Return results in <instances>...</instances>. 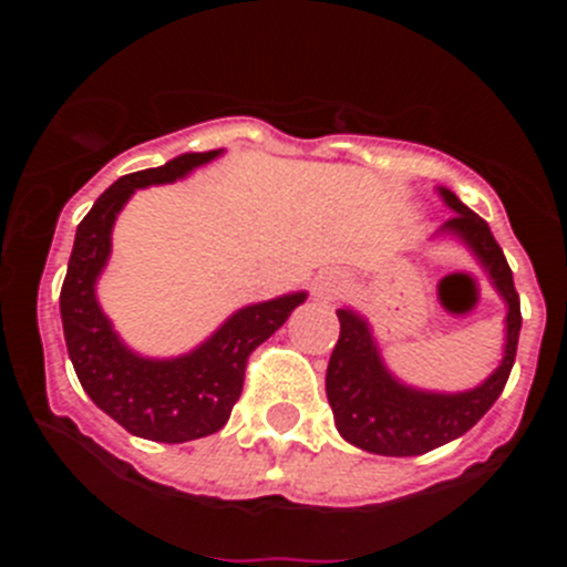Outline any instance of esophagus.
Segmentation results:
<instances>
[{"label":"esophagus","instance_id":"obj_1","mask_svg":"<svg viewBox=\"0 0 567 567\" xmlns=\"http://www.w3.org/2000/svg\"><path fill=\"white\" fill-rule=\"evenodd\" d=\"M340 289H343V278H340L338 272H332V269H323V272L315 275L312 295L318 300H323V303H329V300L338 298Z\"/></svg>","mask_w":567,"mask_h":567}]
</instances>
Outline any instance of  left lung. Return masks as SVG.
Instances as JSON below:
<instances>
[{
	"label": "left lung",
	"instance_id": "obj_1",
	"mask_svg": "<svg viewBox=\"0 0 567 567\" xmlns=\"http://www.w3.org/2000/svg\"><path fill=\"white\" fill-rule=\"evenodd\" d=\"M452 218L437 235L457 238L488 275L491 287L505 300L503 360L488 378L465 392H429L394 378L385 365L369 320L354 309H338L340 338L327 369V398L334 425L346 443L383 457H417L463 437L491 405L497 403L517 358L519 295L514 289L508 260L491 235L488 224L471 213L452 189L437 187Z\"/></svg>",
	"mask_w": 567,
	"mask_h": 567
}]
</instances>
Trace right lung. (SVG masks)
<instances>
[{"label": "right lung", "instance_id": "1", "mask_svg": "<svg viewBox=\"0 0 567 567\" xmlns=\"http://www.w3.org/2000/svg\"><path fill=\"white\" fill-rule=\"evenodd\" d=\"M221 153L175 155L162 167L130 173L104 189L79 224L59 295L64 343L87 398L130 434L155 443H187L224 429L244 389L249 354L307 300V292H289L240 307L178 358L133 352L99 307L96 284L113 249V224L135 189L178 182Z\"/></svg>", "mask_w": 567, "mask_h": 567}]
</instances>
